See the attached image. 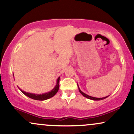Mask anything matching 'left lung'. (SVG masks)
I'll return each instance as SVG.
<instances>
[{
    "label": "left lung",
    "mask_w": 134,
    "mask_h": 134,
    "mask_svg": "<svg viewBox=\"0 0 134 134\" xmlns=\"http://www.w3.org/2000/svg\"><path fill=\"white\" fill-rule=\"evenodd\" d=\"M77 86H78V88H79V92H80V93H81V94L83 95V96L86 97V98H88V99H92V100H94V101H99V100H101V99H105V98H107V97H108V96L104 97V98H95V97H92V96H89V95L86 94H85L84 93H83L82 91H81V90H80V88H79V86H78V84H77Z\"/></svg>",
    "instance_id": "1"
}]
</instances>
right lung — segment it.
<instances>
[{
	"mask_svg": "<svg viewBox=\"0 0 134 134\" xmlns=\"http://www.w3.org/2000/svg\"><path fill=\"white\" fill-rule=\"evenodd\" d=\"M59 81H60V77L57 79V84L55 86L54 88L53 89L52 91H50V92H48V93L41 94H33V93H26V92L24 91L21 89H19L21 90V91L25 94L26 96H27L29 98H31V99H35V100H40V101H43L46 100V99H49V98H52L53 96H55V94L58 92V89H59Z\"/></svg>",
	"mask_w": 134,
	"mask_h": 134,
	"instance_id": "right-lung-1",
	"label": "right lung"
}]
</instances>
